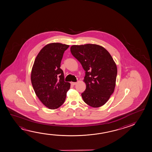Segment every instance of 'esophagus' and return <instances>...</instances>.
<instances>
[{
	"mask_svg": "<svg viewBox=\"0 0 152 152\" xmlns=\"http://www.w3.org/2000/svg\"><path fill=\"white\" fill-rule=\"evenodd\" d=\"M71 84L72 85H75L77 84V83L76 82H72L71 83Z\"/></svg>",
	"mask_w": 152,
	"mask_h": 152,
	"instance_id": "1",
	"label": "esophagus"
}]
</instances>
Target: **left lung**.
<instances>
[{"label":"left lung","mask_w":152,"mask_h":152,"mask_svg":"<svg viewBox=\"0 0 152 152\" xmlns=\"http://www.w3.org/2000/svg\"><path fill=\"white\" fill-rule=\"evenodd\" d=\"M70 51L85 71L84 101L93 107L105 104L115 86L117 67L112 56L104 48L94 44L73 45Z\"/></svg>","instance_id":"left-lung-1"}]
</instances>
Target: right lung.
<instances>
[{"label":"right lung","mask_w":152,"mask_h":152,"mask_svg":"<svg viewBox=\"0 0 152 152\" xmlns=\"http://www.w3.org/2000/svg\"><path fill=\"white\" fill-rule=\"evenodd\" d=\"M69 45L51 43L45 45L35 58L31 80L35 94L41 102L50 109L60 107L69 90V83L64 80L60 68L64 53Z\"/></svg>","instance_id":"add662e5"}]
</instances>
